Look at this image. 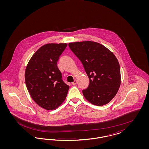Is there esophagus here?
<instances>
[{"label": "esophagus", "mask_w": 149, "mask_h": 149, "mask_svg": "<svg viewBox=\"0 0 149 149\" xmlns=\"http://www.w3.org/2000/svg\"><path fill=\"white\" fill-rule=\"evenodd\" d=\"M77 83V80H74V81L72 83V84L73 85H75Z\"/></svg>", "instance_id": "1"}]
</instances>
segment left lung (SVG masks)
Segmentation results:
<instances>
[{
  "label": "left lung",
  "mask_w": 149,
  "mask_h": 149,
  "mask_svg": "<svg viewBox=\"0 0 149 149\" xmlns=\"http://www.w3.org/2000/svg\"><path fill=\"white\" fill-rule=\"evenodd\" d=\"M68 46L81 62L89 79L88 87L82 91L85 99L98 106L108 103L120 86V67L116 57L95 42H71Z\"/></svg>",
  "instance_id": "8db88e82"
}]
</instances>
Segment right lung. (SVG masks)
Wrapping results in <instances>:
<instances>
[{
	"instance_id": "add662e5",
	"label": "right lung",
	"mask_w": 149,
	"mask_h": 149,
	"mask_svg": "<svg viewBox=\"0 0 149 149\" xmlns=\"http://www.w3.org/2000/svg\"><path fill=\"white\" fill-rule=\"evenodd\" d=\"M66 43H48L32 56L25 71V82L33 100L41 107L55 109L66 98L69 86L63 80L57 62Z\"/></svg>"
}]
</instances>
